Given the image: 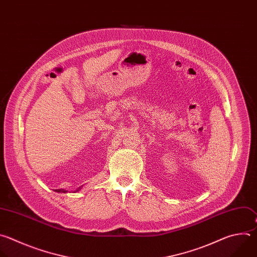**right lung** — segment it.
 Returning <instances> with one entry per match:
<instances>
[{"mask_svg": "<svg viewBox=\"0 0 257 257\" xmlns=\"http://www.w3.org/2000/svg\"><path fill=\"white\" fill-rule=\"evenodd\" d=\"M82 187H83V185H82V186H80V187H78V188H77V189H76L74 192H77V191H79V190H80ZM56 191H57V192H63V193H66V192H68V190H65V189H56Z\"/></svg>", "mask_w": 257, "mask_h": 257, "instance_id": "right-lung-1", "label": "right lung"}]
</instances>
